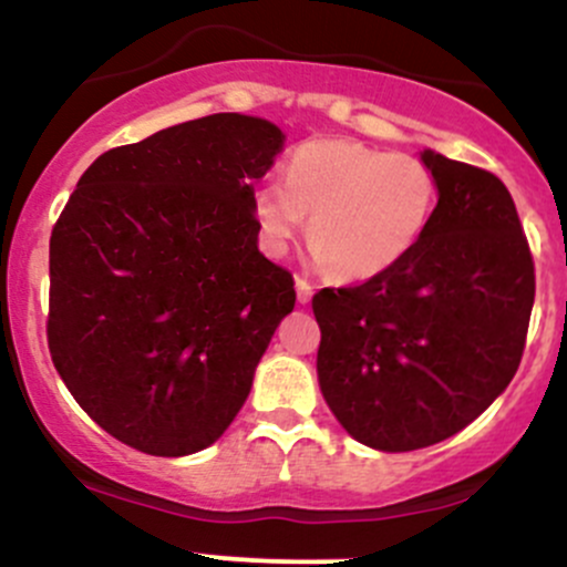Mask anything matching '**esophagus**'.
Returning <instances> with one entry per match:
<instances>
[{
  "mask_svg": "<svg viewBox=\"0 0 567 567\" xmlns=\"http://www.w3.org/2000/svg\"><path fill=\"white\" fill-rule=\"evenodd\" d=\"M295 289H297V302H300V306H308V302H311V297H313V286L308 284L306 278H297Z\"/></svg>",
  "mask_w": 567,
  "mask_h": 567,
  "instance_id": "1",
  "label": "esophagus"
}]
</instances>
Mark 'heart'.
Wrapping results in <instances>:
<instances>
[{
  "label": "heart",
  "instance_id": "1",
  "mask_svg": "<svg viewBox=\"0 0 567 567\" xmlns=\"http://www.w3.org/2000/svg\"><path fill=\"white\" fill-rule=\"evenodd\" d=\"M261 245L284 256L306 229L313 261L341 281H369L393 270L425 237L436 207V179L420 157L384 153L352 138H311L250 198Z\"/></svg>",
  "mask_w": 567,
  "mask_h": 567
}]
</instances>
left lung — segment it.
Here are the masks:
<instances>
[{
	"label": "left lung",
	"mask_w": 567,
	"mask_h": 567,
	"mask_svg": "<svg viewBox=\"0 0 567 567\" xmlns=\"http://www.w3.org/2000/svg\"><path fill=\"white\" fill-rule=\"evenodd\" d=\"M436 179L425 237L401 265L313 295L319 388L373 451L406 453L458 434L511 384L535 302L516 204L492 172L423 150Z\"/></svg>",
	"instance_id": "1"
}]
</instances>
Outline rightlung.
<instances>
[{"mask_svg": "<svg viewBox=\"0 0 567 567\" xmlns=\"http://www.w3.org/2000/svg\"><path fill=\"white\" fill-rule=\"evenodd\" d=\"M261 116L213 114L109 150L51 231L49 349L79 406L150 456L231 425L295 281L259 254L254 185L284 150Z\"/></svg>", "mask_w": 567, "mask_h": 567, "instance_id": "obj_1", "label": "right lung"}]
</instances>
